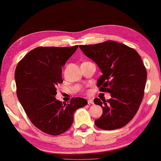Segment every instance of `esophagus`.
<instances>
[{
	"instance_id": "34e87169",
	"label": "esophagus",
	"mask_w": 161,
	"mask_h": 161,
	"mask_svg": "<svg viewBox=\"0 0 161 161\" xmlns=\"http://www.w3.org/2000/svg\"><path fill=\"white\" fill-rule=\"evenodd\" d=\"M88 103H89V105L93 104L94 101H93V100H92V99H89V100H88Z\"/></svg>"
}]
</instances>
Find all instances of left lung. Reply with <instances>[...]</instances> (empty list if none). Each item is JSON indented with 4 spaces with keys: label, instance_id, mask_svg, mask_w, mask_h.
<instances>
[{
    "label": "left lung",
    "instance_id": "obj_1",
    "mask_svg": "<svg viewBox=\"0 0 161 161\" xmlns=\"http://www.w3.org/2000/svg\"><path fill=\"white\" fill-rule=\"evenodd\" d=\"M79 47L100 68L103 75L97 86L108 92L111 99L94 100L103 108V115L95 120L103 130L124 127L137 113L144 97L147 70L139 54L133 48L114 41Z\"/></svg>",
    "mask_w": 161,
    "mask_h": 161
}]
</instances>
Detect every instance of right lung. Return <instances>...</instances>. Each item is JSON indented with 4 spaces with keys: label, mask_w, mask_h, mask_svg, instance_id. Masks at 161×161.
<instances>
[{
    "label": "right lung",
    "mask_w": 161,
    "mask_h": 161,
    "mask_svg": "<svg viewBox=\"0 0 161 161\" xmlns=\"http://www.w3.org/2000/svg\"><path fill=\"white\" fill-rule=\"evenodd\" d=\"M78 47H36L23 57L15 70L19 103L32 124L49 135L68 130L75 111L88 104L82 97L72 98L67 104L55 97L56 86L63 82L61 67Z\"/></svg>",
    "instance_id": "1"
}]
</instances>
